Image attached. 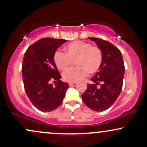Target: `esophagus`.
Masks as SVG:
<instances>
[{
    "mask_svg": "<svg viewBox=\"0 0 147 147\" xmlns=\"http://www.w3.org/2000/svg\"><path fill=\"white\" fill-rule=\"evenodd\" d=\"M68 84L70 86H73L74 84H75V82H69Z\"/></svg>",
    "mask_w": 147,
    "mask_h": 147,
    "instance_id": "esophagus-1",
    "label": "esophagus"
}]
</instances>
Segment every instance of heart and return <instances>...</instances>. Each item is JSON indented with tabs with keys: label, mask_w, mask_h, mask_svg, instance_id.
<instances>
[{
	"label": "heart",
	"mask_w": 147,
	"mask_h": 147,
	"mask_svg": "<svg viewBox=\"0 0 147 147\" xmlns=\"http://www.w3.org/2000/svg\"><path fill=\"white\" fill-rule=\"evenodd\" d=\"M65 54L57 50L54 55V61L57 68L65 70L75 61L77 66L65 70L62 74L63 80L76 82L82 80L88 74L95 73L100 68L102 53L98 47L92 46L88 43L81 41H73L65 48Z\"/></svg>",
	"instance_id": "1"
}]
</instances>
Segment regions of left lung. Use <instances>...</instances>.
I'll list each match as a JSON object with an SVG mask.
<instances>
[{
  "label": "left lung",
  "mask_w": 147,
  "mask_h": 147,
  "mask_svg": "<svg viewBox=\"0 0 147 147\" xmlns=\"http://www.w3.org/2000/svg\"><path fill=\"white\" fill-rule=\"evenodd\" d=\"M88 38L95 41L102 51V62L99 72L90 79L93 84H88L82 98L86 106L99 112L110 108L119 97L122 89L124 64L121 52L110 42ZM99 84L100 86L97 87Z\"/></svg>",
  "instance_id": "8db88e82"
}]
</instances>
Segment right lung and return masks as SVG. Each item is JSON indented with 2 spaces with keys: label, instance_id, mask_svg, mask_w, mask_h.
I'll return each mask as SVG.
<instances>
[{
  "label": "right lung",
  "instance_id": "add662e5",
  "mask_svg": "<svg viewBox=\"0 0 147 147\" xmlns=\"http://www.w3.org/2000/svg\"><path fill=\"white\" fill-rule=\"evenodd\" d=\"M65 42V39L41 38L30 45L24 55L22 74L25 92L33 105L42 112L57 109L69 88L68 83L61 81L54 61L55 52ZM51 80L57 82L55 87L49 84Z\"/></svg>",
  "mask_w": 147,
  "mask_h": 147
}]
</instances>
